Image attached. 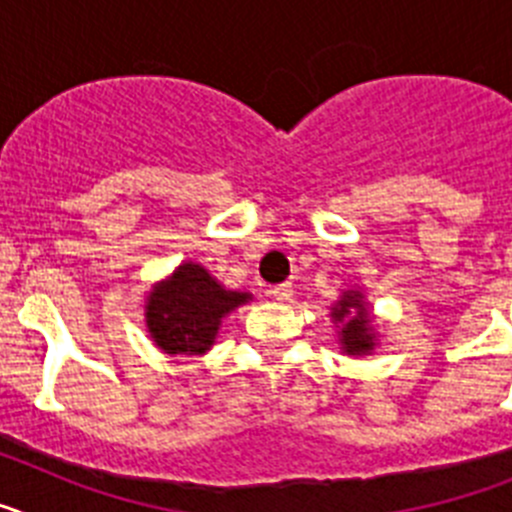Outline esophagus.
I'll return each instance as SVG.
<instances>
[{
  "mask_svg": "<svg viewBox=\"0 0 512 512\" xmlns=\"http://www.w3.org/2000/svg\"><path fill=\"white\" fill-rule=\"evenodd\" d=\"M292 292H295V289H292V284L284 282V284H277V287L271 289V297H274L277 302H287V300H292Z\"/></svg>",
  "mask_w": 512,
  "mask_h": 512,
  "instance_id": "obj_1",
  "label": "esophagus"
}]
</instances>
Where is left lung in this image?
<instances>
[{
	"label": "left lung",
	"mask_w": 512,
	"mask_h": 512,
	"mask_svg": "<svg viewBox=\"0 0 512 512\" xmlns=\"http://www.w3.org/2000/svg\"><path fill=\"white\" fill-rule=\"evenodd\" d=\"M330 318H333V323L341 325L338 341H341V348L348 356L372 354L377 338H374L372 318H369L364 295H361L359 289L343 292L341 300L336 302V307L330 312Z\"/></svg>",
	"instance_id": "8db88e82"
}]
</instances>
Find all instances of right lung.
<instances>
[{
    "instance_id": "add662e5",
    "label": "right lung",
    "mask_w": 512,
    "mask_h": 512,
    "mask_svg": "<svg viewBox=\"0 0 512 512\" xmlns=\"http://www.w3.org/2000/svg\"><path fill=\"white\" fill-rule=\"evenodd\" d=\"M248 300V292L225 289L205 266L184 261L151 289L146 300L148 333L164 354L202 356L215 343L225 315Z\"/></svg>"
}]
</instances>
